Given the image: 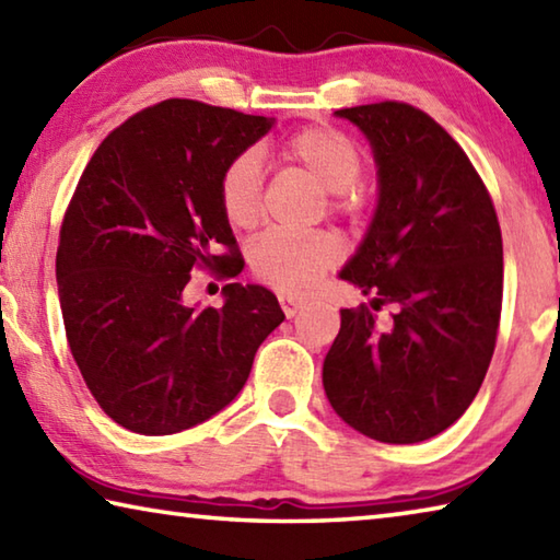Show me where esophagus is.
Instances as JSON below:
<instances>
[{
	"mask_svg": "<svg viewBox=\"0 0 560 560\" xmlns=\"http://www.w3.org/2000/svg\"><path fill=\"white\" fill-rule=\"evenodd\" d=\"M279 303H281L283 314H287L289 318H291V316H296V314H299V311H301V306H303V301H301V299H293V296H287V293H281V296H279Z\"/></svg>",
	"mask_w": 560,
	"mask_h": 560,
	"instance_id": "esophagus-1",
	"label": "esophagus"
}]
</instances>
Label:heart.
Instances as JSON below:
<instances>
[{"mask_svg":"<svg viewBox=\"0 0 560 560\" xmlns=\"http://www.w3.org/2000/svg\"><path fill=\"white\" fill-rule=\"evenodd\" d=\"M283 163L306 173L318 187L334 192L340 214H353L360 207L358 177L363 175V150L343 130L311 126L293 132L279 148ZM264 170L254 153L236 155L220 177V205L234 230H252L261 212ZM340 259V244L334 234H264L249 252L254 277L281 293H306L334 269Z\"/></svg>","mask_w":560,"mask_h":560,"instance_id":"b5f03b06","label":"heart"}]
</instances>
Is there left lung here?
Instances as JSON below:
<instances>
[{
  "instance_id": "1",
  "label": "left lung",
  "mask_w": 560,
  "mask_h": 560,
  "mask_svg": "<svg viewBox=\"0 0 560 560\" xmlns=\"http://www.w3.org/2000/svg\"><path fill=\"white\" fill-rule=\"evenodd\" d=\"M336 116L371 140L381 192L340 271L375 299L340 311L324 387L360 434L415 444L459 420L494 355L504 293L497 210L467 153L424 110L383 101ZM385 302L398 311L377 325Z\"/></svg>"
}]
</instances>
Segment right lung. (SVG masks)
<instances>
[{
    "label": "right lung",
    "mask_w": 560,
    "mask_h": 560,
    "mask_svg": "<svg viewBox=\"0 0 560 560\" xmlns=\"http://www.w3.org/2000/svg\"><path fill=\"white\" fill-rule=\"evenodd\" d=\"M271 122L170 98L108 132L75 185L56 252L66 338L120 428L173 434L210 420L283 320L277 296L254 283H226L222 308L183 299L195 269L242 271L220 177Z\"/></svg>",
    "instance_id": "1"
}]
</instances>
